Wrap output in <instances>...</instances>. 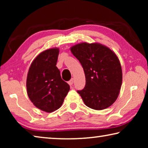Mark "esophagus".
<instances>
[{
    "label": "esophagus",
    "mask_w": 148,
    "mask_h": 148,
    "mask_svg": "<svg viewBox=\"0 0 148 148\" xmlns=\"http://www.w3.org/2000/svg\"><path fill=\"white\" fill-rule=\"evenodd\" d=\"M69 83V84L70 85V86H72V84H73V83H74V79L72 78V79H71V80H70V81L68 82Z\"/></svg>",
    "instance_id": "34e87169"
}]
</instances>
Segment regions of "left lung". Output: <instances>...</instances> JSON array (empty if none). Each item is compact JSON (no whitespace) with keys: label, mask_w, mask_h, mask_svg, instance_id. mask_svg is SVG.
I'll list each match as a JSON object with an SVG mask.
<instances>
[{"label":"left lung","mask_w":148,"mask_h":148,"mask_svg":"<svg viewBox=\"0 0 148 148\" xmlns=\"http://www.w3.org/2000/svg\"><path fill=\"white\" fill-rule=\"evenodd\" d=\"M86 76V86L77 92L90 108L102 110L114 104L122 84V69L116 53L99 43L87 42L71 47Z\"/></svg>","instance_id":"left-lung-1"}]
</instances>
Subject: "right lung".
<instances>
[{
    "mask_svg": "<svg viewBox=\"0 0 148 148\" xmlns=\"http://www.w3.org/2000/svg\"><path fill=\"white\" fill-rule=\"evenodd\" d=\"M59 49L41 52L32 62L27 77V91L35 106L51 113L58 110L70 90L56 66Z\"/></svg>",
    "mask_w": 148,
    "mask_h": 148,
    "instance_id": "add662e5",
    "label": "right lung"
}]
</instances>
